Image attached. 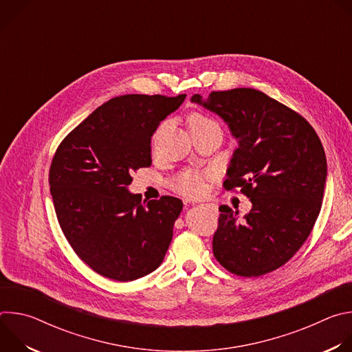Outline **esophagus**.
<instances>
[{
	"instance_id": "obj_1",
	"label": "esophagus",
	"mask_w": 352,
	"mask_h": 352,
	"mask_svg": "<svg viewBox=\"0 0 352 352\" xmlns=\"http://www.w3.org/2000/svg\"><path fill=\"white\" fill-rule=\"evenodd\" d=\"M208 206H209L212 210H216V206H214V205H208Z\"/></svg>"
}]
</instances>
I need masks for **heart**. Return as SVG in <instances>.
<instances>
[{
	"label": "heart",
	"instance_id": "heart-1",
	"mask_svg": "<svg viewBox=\"0 0 352 352\" xmlns=\"http://www.w3.org/2000/svg\"><path fill=\"white\" fill-rule=\"evenodd\" d=\"M189 129H196L200 126H205L209 124H213L212 120H209L208 117L199 114V113H193L190 114L189 120ZM173 188L186 196H197L204 192V184H202V178H200L199 174L190 173V171H185L181 173L178 175H175L171 181Z\"/></svg>",
	"mask_w": 352,
	"mask_h": 352
}]
</instances>
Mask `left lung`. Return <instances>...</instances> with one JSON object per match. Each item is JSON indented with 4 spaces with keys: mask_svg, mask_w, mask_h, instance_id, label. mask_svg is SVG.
<instances>
[{
    "mask_svg": "<svg viewBox=\"0 0 352 352\" xmlns=\"http://www.w3.org/2000/svg\"><path fill=\"white\" fill-rule=\"evenodd\" d=\"M190 102L227 124L238 146L224 186L241 188L252 202L243 217L219 208L213 254L236 276L270 273L302 246L320 213L327 178L322 142L304 117L255 89L193 94Z\"/></svg>",
    "mask_w": 352,
    "mask_h": 352,
    "instance_id": "1",
    "label": "left lung"
}]
</instances>
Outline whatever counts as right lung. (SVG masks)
Returning <instances> with one entry per match:
<instances>
[{
	"mask_svg": "<svg viewBox=\"0 0 352 352\" xmlns=\"http://www.w3.org/2000/svg\"><path fill=\"white\" fill-rule=\"evenodd\" d=\"M186 94H125L96 109L58 146L50 190L61 230L96 273L132 281L155 272L173 239L182 200H143L132 173L152 166L150 140Z\"/></svg>",
	"mask_w": 352,
	"mask_h": 352,
	"instance_id": "right-lung-1",
	"label": "right lung"
}]
</instances>
